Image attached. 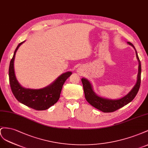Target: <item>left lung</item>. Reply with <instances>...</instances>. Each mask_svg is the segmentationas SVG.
<instances>
[{
  "instance_id": "1",
  "label": "left lung",
  "mask_w": 148,
  "mask_h": 148,
  "mask_svg": "<svg viewBox=\"0 0 148 148\" xmlns=\"http://www.w3.org/2000/svg\"><path fill=\"white\" fill-rule=\"evenodd\" d=\"M127 43L132 46L134 49L135 52H136V58L139 63L138 73L137 75L136 83L133 87L132 89L130 91L128 94H127L125 96L119 99L113 100L103 98L95 94V92H94V89H93L92 85L88 79L86 78H82L81 79L84 88V94H85V98L86 100L92 105V106L104 113L115 112L116 110L124 107L125 105H127L130 102H132L135 97H136L139 90V88H140L141 74V62L138 56L136 50L135 49L132 43H131L130 42H127Z\"/></svg>"
}]
</instances>
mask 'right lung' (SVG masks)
Returning a JSON list of instances; mask_svg holds the SVG:
<instances>
[{
    "label": "right lung",
    "mask_w": 148,
    "mask_h": 148,
    "mask_svg": "<svg viewBox=\"0 0 148 148\" xmlns=\"http://www.w3.org/2000/svg\"><path fill=\"white\" fill-rule=\"evenodd\" d=\"M24 42L25 41L18 44L16 48L10 62L8 75L11 90L19 102L36 110H45L58 102L60 97L63 84L72 74V72L68 71L62 74L52 84L44 88L33 89L22 87L15 76L14 60L16 51Z\"/></svg>",
    "instance_id": "1"
}]
</instances>
